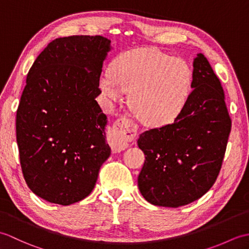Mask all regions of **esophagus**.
Returning a JSON list of instances; mask_svg holds the SVG:
<instances>
[{"mask_svg": "<svg viewBox=\"0 0 249 249\" xmlns=\"http://www.w3.org/2000/svg\"><path fill=\"white\" fill-rule=\"evenodd\" d=\"M128 133H134L133 123L126 118H121L113 124L109 133V143L113 152L120 153L127 149L128 143L125 137Z\"/></svg>", "mask_w": 249, "mask_h": 249, "instance_id": "obj_1", "label": "esophagus"}]
</instances>
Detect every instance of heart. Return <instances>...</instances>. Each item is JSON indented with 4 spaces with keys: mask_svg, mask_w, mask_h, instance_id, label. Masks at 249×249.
<instances>
[{
    "mask_svg": "<svg viewBox=\"0 0 249 249\" xmlns=\"http://www.w3.org/2000/svg\"><path fill=\"white\" fill-rule=\"evenodd\" d=\"M98 79L100 92L120 100L129 91V105L143 123L165 126L176 121L188 104L194 73L186 61L156 48L125 51Z\"/></svg>",
    "mask_w": 249,
    "mask_h": 249,
    "instance_id": "1",
    "label": "heart"
}]
</instances>
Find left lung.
Returning a JSON list of instances; mask_svg holds the SVG:
<instances>
[{
  "label": "left lung",
  "mask_w": 249,
  "mask_h": 249,
  "mask_svg": "<svg viewBox=\"0 0 249 249\" xmlns=\"http://www.w3.org/2000/svg\"><path fill=\"white\" fill-rule=\"evenodd\" d=\"M193 66V92L183 112L138 139L145 155L138 187L151 204L178 208L198 200L213 186L223 163L231 130L224 89L202 53Z\"/></svg>",
  "instance_id": "left-lung-1"
}]
</instances>
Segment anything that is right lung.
<instances>
[{
	"label": "right lung",
	"instance_id": "obj_1",
	"mask_svg": "<svg viewBox=\"0 0 249 249\" xmlns=\"http://www.w3.org/2000/svg\"><path fill=\"white\" fill-rule=\"evenodd\" d=\"M110 43L99 35L60 37L26 77L16 119L20 163L29 188L48 202L88 197L111 154L107 115L95 100Z\"/></svg>",
	"mask_w": 249,
	"mask_h": 249
}]
</instances>
